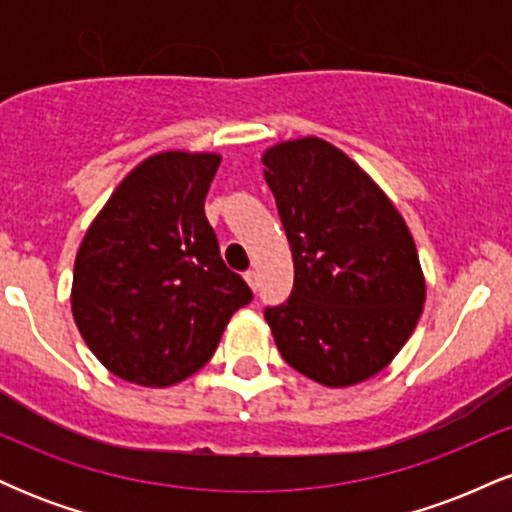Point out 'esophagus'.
Segmentation results:
<instances>
[{
  "label": "esophagus",
  "mask_w": 512,
  "mask_h": 512,
  "mask_svg": "<svg viewBox=\"0 0 512 512\" xmlns=\"http://www.w3.org/2000/svg\"><path fill=\"white\" fill-rule=\"evenodd\" d=\"M245 281H248L252 291H257V272H255V269H250V272H245Z\"/></svg>",
  "instance_id": "obj_1"
}]
</instances>
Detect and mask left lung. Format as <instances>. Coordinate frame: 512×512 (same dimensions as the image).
Returning a JSON list of instances; mask_svg holds the SVG:
<instances>
[{
    "mask_svg": "<svg viewBox=\"0 0 512 512\" xmlns=\"http://www.w3.org/2000/svg\"><path fill=\"white\" fill-rule=\"evenodd\" d=\"M262 163L293 255L289 301L264 310L276 349L320 385L363 383L424 310L414 238L366 170L325 139L281 142Z\"/></svg>",
    "mask_w": 512,
    "mask_h": 512,
    "instance_id": "1",
    "label": "left lung"
}]
</instances>
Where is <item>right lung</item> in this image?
I'll use <instances>...</instances> for the list:
<instances>
[{
	"label": "right lung",
	"mask_w": 512,
	"mask_h": 512,
	"mask_svg": "<svg viewBox=\"0 0 512 512\" xmlns=\"http://www.w3.org/2000/svg\"><path fill=\"white\" fill-rule=\"evenodd\" d=\"M219 154L163 151L117 185L74 262L72 313L117 378L168 387L214 356L228 320L252 301L221 260L204 199Z\"/></svg>",
	"instance_id": "1"
}]
</instances>
